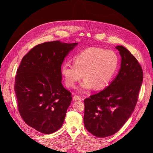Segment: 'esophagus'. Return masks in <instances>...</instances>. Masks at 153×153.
<instances>
[{
    "mask_svg": "<svg viewBox=\"0 0 153 153\" xmlns=\"http://www.w3.org/2000/svg\"><path fill=\"white\" fill-rule=\"evenodd\" d=\"M73 99V100H75V101H80V100H81L80 97L79 96H77V95L74 96Z\"/></svg>",
    "mask_w": 153,
    "mask_h": 153,
    "instance_id": "obj_1",
    "label": "esophagus"
}]
</instances>
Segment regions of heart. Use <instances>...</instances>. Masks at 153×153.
Returning a JSON list of instances; mask_svg holds the SVG:
<instances>
[{"label":"heart","instance_id":"1","mask_svg":"<svg viewBox=\"0 0 153 153\" xmlns=\"http://www.w3.org/2000/svg\"><path fill=\"white\" fill-rule=\"evenodd\" d=\"M119 64L117 53L113 50L101 48H89L76 54L73 64L66 62L61 66V74L69 87H74L83 78L81 91L94 87L101 89L108 84Z\"/></svg>","mask_w":153,"mask_h":153}]
</instances>
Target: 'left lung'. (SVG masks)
<instances>
[{
	"instance_id": "8db88e82",
	"label": "left lung",
	"mask_w": 153,
	"mask_h": 153,
	"mask_svg": "<svg viewBox=\"0 0 153 153\" xmlns=\"http://www.w3.org/2000/svg\"><path fill=\"white\" fill-rule=\"evenodd\" d=\"M115 48L121 56L118 75L106 89L84 100L85 127L100 138L117 133L131 116L143 81L137 59L123 46Z\"/></svg>"
}]
</instances>
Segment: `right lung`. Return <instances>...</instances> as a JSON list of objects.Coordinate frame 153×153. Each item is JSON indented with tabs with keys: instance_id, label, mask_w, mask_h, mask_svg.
<instances>
[{
	"instance_id": "add662e5",
	"label": "right lung",
	"mask_w": 153,
	"mask_h": 153,
	"mask_svg": "<svg viewBox=\"0 0 153 153\" xmlns=\"http://www.w3.org/2000/svg\"><path fill=\"white\" fill-rule=\"evenodd\" d=\"M77 44L55 41L36 45L17 69L18 111L25 123L39 132L50 134L62 126L72 97L62 84L61 65Z\"/></svg>"
}]
</instances>
